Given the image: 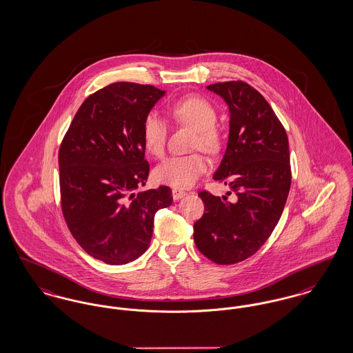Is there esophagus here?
Instances as JSON below:
<instances>
[{
	"label": "esophagus",
	"instance_id": "1",
	"mask_svg": "<svg viewBox=\"0 0 353 353\" xmlns=\"http://www.w3.org/2000/svg\"><path fill=\"white\" fill-rule=\"evenodd\" d=\"M185 195H187V192L182 191V190H178V188H174V190H172V198H174V201H179V199H182Z\"/></svg>",
	"mask_w": 353,
	"mask_h": 353
}]
</instances>
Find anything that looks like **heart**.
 I'll use <instances>...</instances> for the list:
<instances>
[{
	"label": "heart",
	"instance_id": "b5f03b06",
	"mask_svg": "<svg viewBox=\"0 0 353 353\" xmlns=\"http://www.w3.org/2000/svg\"><path fill=\"white\" fill-rule=\"evenodd\" d=\"M171 115L181 123L196 130L194 141L195 149H202L210 154L216 152L222 138L216 123L215 108L202 97H185L170 106ZM142 139L145 149L154 157H162L166 150L168 125L165 119L155 112H150L142 125ZM207 168V161L202 154L185 157H170L154 170V178L162 185L175 188H187L194 185Z\"/></svg>",
	"mask_w": 353,
	"mask_h": 353
}]
</instances>
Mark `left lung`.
<instances>
[{"label": "left lung", "instance_id": "1", "mask_svg": "<svg viewBox=\"0 0 353 353\" xmlns=\"http://www.w3.org/2000/svg\"><path fill=\"white\" fill-rule=\"evenodd\" d=\"M228 106L230 132L214 179L236 198L199 192L203 216L194 241L205 258L235 264L252 256L276 227L291 187L288 137L264 97L241 81L208 85ZM231 192H227L230 195Z\"/></svg>", "mask_w": 353, "mask_h": 353}]
</instances>
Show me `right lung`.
<instances>
[{
    "label": "right lung",
    "instance_id": "add662e5",
    "mask_svg": "<svg viewBox=\"0 0 353 353\" xmlns=\"http://www.w3.org/2000/svg\"><path fill=\"white\" fill-rule=\"evenodd\" d=\"M166 94L150 85L112 83L85 99L59 154L62 212L78 244L93 258L121 265L149 248L155 212L172 203L171 188L146 185L142 125Z\"/></svg>",
    "mask_w": 353,
    "mask_h": 353
}]
</instances>
